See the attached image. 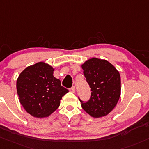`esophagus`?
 <instances>
[{"label":"esophagus","mask_w":149,"mask_h":149,"mask_svg":"<svg viewBox=\"0 0 149 149\" xmlns=\"http://www.w3.org/2000/svg\"><path fill=\"white\" fill-rule=\"evenodd\" d=\"M70 91L72 92V93H75V92H76V88H75V86L72 87L70 89Z\"/></svg>","instance_id":"esophagus-1"}]
</instances>
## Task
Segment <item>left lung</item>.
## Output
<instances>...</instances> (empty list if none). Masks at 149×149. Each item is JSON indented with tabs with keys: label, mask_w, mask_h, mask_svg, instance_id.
<instances>
[{
	"label": "left lung",
	"mask_w": 149,
	"mask_h": 149,
	"mask_svg": "<svg viewBox=\"0 0 149 149\" xmlns=\"http://www.w3.org/2000/svg\"><path fill=\"white\" fill-rule=\"evenodd\" d=\"M91 91L83 109L93 118L107 116L117 105L120 95V76L118 70L104 59L91 58L81 65Z\"/></svg>",
	"instance_id": "8db88e82"
}]
</instances>
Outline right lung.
Listing matches in <instances>:
<instances>
[{
  "label": "right lung",
  "mask_w": 149,
  "mask_h": 149,
  "mask_svg": "<svg viewBox=\"0 0 149 149\" xmlns=\"http://www.w3.org/2000/svg\"><path fill=\"white\" fill-rule=\"evenodd\" d=\"M54 68L38 62L25 68L16 81L17 93L26 111L36 118L49 116L60 106L67 89L54 76Z\"/></svg>",
  "instance_id": "right-lung-1"
}]
</instances>
